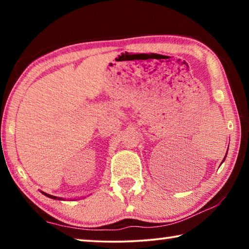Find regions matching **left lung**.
<instances>
[{"mask_svg": "<svg viewBox=\"0 0 249 249\" xmlns=\"http://www.w3.org/2000/svg\"><path fill=\"white\" fill-rule=\"evenodd\" d=\"M225 157H226V156H225ZM224 160H225V158H224V159H223V161H224Z\"/></svg>", "mask_w": 249, "mask_h": 249, "instance_id": "8db88e82", "label": "left lung"}]
</instances>
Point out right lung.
Instances as JSON below:
<instances>
[{"label": "right lung", "instance_id": "right-lung-1", "mask_svg": "<svg viewBox=\"0 0 249 249\" xmlns=\"http://www.w3.org/2000/svg\"><path fill=\"white\" fill-rule=\"evenodd\" d=\"M43 193V195H45L46 196H48V197H52V199H54V200H61V199H59V197H57V196H50V195H48V193H45V192H41Z\"/></svg>", "mask_w": 249, "mask_h": 249}]
</instances>
